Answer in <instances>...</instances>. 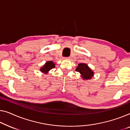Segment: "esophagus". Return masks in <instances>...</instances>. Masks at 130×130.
<instances>
[{
  "instance_id": "esophagus-1",
  "label": "esophagus",
  "mask_w": 130,
  "mask_h": 130,
  "mask_svg": "<svg viewBox=\"0 0 130 130\" xmlns=\"http://www.w3.org/2000/svg\"><path fill=\"white\" fill-rule=\"evenodd\" d=\"M63 59H65V60H68V59H70V58H69V57H64V58H63Z\"/></svg>"
}]
</instances>
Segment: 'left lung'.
Wrapping results in <instances>:
<instances>
[{
  "instance_id": "8db88e82",
  "label": "left lung",
  "mask_w": 130,
  "mask_h": 130,
  "mask_svg": "<svg viewBox=\"0 0 130 130\" xmlns=\"http://www.w3.org/2000/svg\"><path fill=\"white\" fill-rule=\"evenodd\" d=\"M76 71L79 72L80 73L81 76L84 80L90 79L94 75L93 71L86 63H81L78 64L76 68Z\"/></svg>"
}]
</instances>
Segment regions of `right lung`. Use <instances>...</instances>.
<instances>
[{"label":"right lung","instance_id":"obj_1","mask_svg":"<svg viewBox=\"0 0 130 130\" xmlns=\"http://www.w3.org/2000/svg\"><path fill=\"white\" fill-rule=\"evenodd\" d=\"M55 67V63L51 61H47L42 67L40 68V71L44 73H47L49 71Z\"/></svg>","mask_w":130,"mask_h":130}]
</instances>
